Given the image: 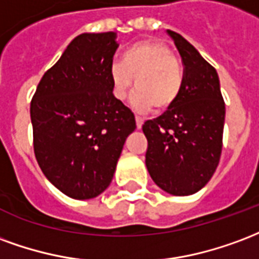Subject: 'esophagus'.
I'll return each mask as SVG.
<instances>
[{"label": "esophagus", "instance_id": "esophagus-1", "mask_svg": "<svg viewBox=\"0 0 259 259\" xmlns=\"http://www.w3.org/2000/svg\"><path fill=\"white\" fill-rule=\"evenodd\" d=\"M135 121H137V128L138 130H141V128H142V125H143V120L142 118H141V117H135Z\"/></svg>", "mask_w": 259, "mask_h": 259}]
</instances>
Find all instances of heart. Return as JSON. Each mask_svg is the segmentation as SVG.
<instances>
[{
  "instance_id": "1",
  "label": "heart",
  "mask_w": 259,
  "mask_h": 259,
  "mask_svg": "<svg viewBox=\"0 0 259 259\" xmlns=\"http://www.w3.org/2000/svg\"><path fill=\"white\" fill-rule=\"evenodd\" d=\"M114 95L124 101L134 87L132 106L138 111H165L178 101L184 87V70L174 52L160 41L148 39L132 45L121 62L111 66Z\"/></svg>"
}]
</instances>
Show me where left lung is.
<instances>
[{"mask_svg": "<svg viewBox=\"0 0 259 259\" xmlns=\"http://www.w3.org/2000/svg\"><path fill=\"white\" fill-rule=\"evenodd\" d=\"M184 63V87L172 107L143 124L146 167L174 196L204 188L220 163L225 102L217 70L181 34L167 30Z\"/></svg>", "mask_w": 259, "mask_h": 259, "instance_id": "1", "label": "left lung"}]
</instances>
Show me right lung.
Instances as JSON below:
<instances>
[{
    "mask_svg": "<svg viewBox=\"0 0 259 259\" xmlns=\"http://www.w3.org/2000/svg\"><path fill=\"white\" fill-rule=\"evenodd\" d=\"M116 33L77 35L45 71L30 116L34 154L51 184L71 199H94L110 185L135 116L113 95Z\"/></svg>",
    "mask_w": 259,
    "mask_h": 259,
    "instance_id": "add662e5",
    "label": "right lung"
}]
</instances>
